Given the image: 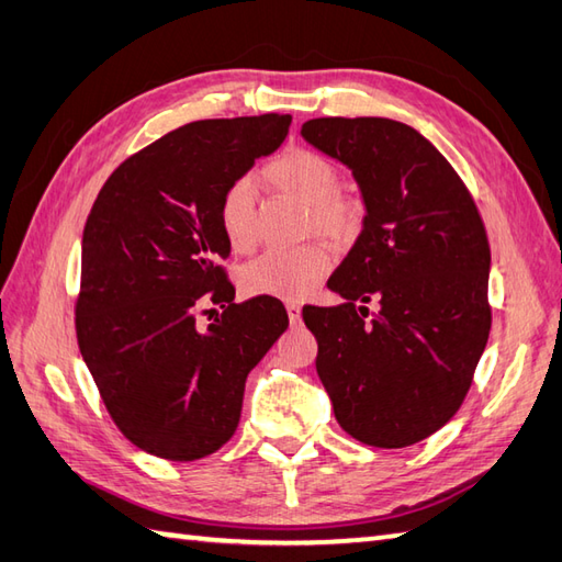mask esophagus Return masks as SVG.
Listing matches in <instances>:
<instances>
[{
  "instance_id": "34e87169",
  "label": "esophagus",
  "mask_w": 562,
  "mask_h": 562,
  "mask_svg": "<svg viewBox=\"0 0 562 562\" xmlns=\"http://www.w3.org/2000/svg\"><path fill=\"white\" fill-rule=\"evenodd\" d=\"M284 306H288V316H290L292 324H300V321H302V304L300 302H288Z\"/></svg>"
}]
</instances>
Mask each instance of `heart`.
<instances>
[{"mask_svg": "<svg viewBox=\"0 0 562 562\" xmlns=\"http://www.w3.org/2000/svg\"><path fill=\"white\" fill-rule=\"evenodd\" d=\"M260 181L304 205L306 232H316L336 244H348L360 234L364 224L362 200L338 190V171L324 154L292 147L262 169ZM220 226L236 254H248L256 246V200L248 181L226 188L220 202ZM328 268L330 256L321 244L268 250L244 268L241 288L250 296L304 300L318 288Z\"/></svg>", "mask_w": 562, "mask_h": 562, "instance_id": "b5f03b06", "label": "heart"}]
</instances>
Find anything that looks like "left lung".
<instances>
[{
  "label": "left lung",
  "instance_id": "1",
  "mask_svg": "<svg viewBox=\"0 0 562 562\" xmlns=\"http://www.w3.org/2000/svg\"><path fill=\"white\" fill-rule=\"evenodd\" d=\"M308 145L340 161L364 202L362 234L328 290L304 306L316 372L345 432L411 447L469 393L491 333V246L469 190L432 142L391 117H314ZM380 308L369 322L366 304Z\"/></svg>",
  "mask_w": 562,
  "mask_h": 562
}]
</instances>
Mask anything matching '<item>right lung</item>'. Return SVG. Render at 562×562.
<instances>
[{"label":"right lung","instance_id":"obj_1","mask_svg":"<svg viewBox=\"0 0 562 562\" xmlns=\"http://www.w3.org/2000/svg\"><path fill=\"white\" fill-rule=\"evenodd\" d=\"M290 123L268 113L178 127L117 166L83 226L79 350L113 423L159 459L195 461L232 439L248 372L290 326L274 296L234 304L220 268L232 254L222 195ZM205 301L227 308L202 329Z\"/></svg>","mask_w":562,"mask_h":562}]
</instances>
